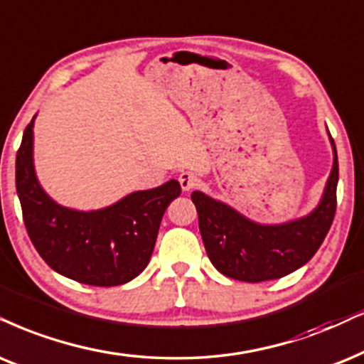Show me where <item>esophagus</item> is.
Instances as JSON below:
<instances>
[{
  "instance_id": "obj_1",
  "label": "esophagus",
  "mask_w": 364,
  "mask_h": 364,
  "mask_svg": "<svg viewBox=\"0 0 364 364\" xmlns=\"http://www.w3.org/2000/svg\"><path fill=\"white\" fill-rule=\"evenodd\" d=\"M198 183H200V179H198V176H196L195 173L183 171L181 174H179V185H181L183 191L193 190V188L198 186Z\"/></svg>"
}]
</instances>
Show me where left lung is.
<instances>
[{
	"label": "left lung",
	"mask_w": 364,
	"mask_h": 364,
	"mask_svg": "<svg viewBox=\"0 0 364 364\" xmlns=\"http://www.w3.org/2000/svg\"><path fill=\"white\" fill-rule=\"evenodd\" d=\"M329 139L334 154L333 169L319 205L302 218L262 225L205 193H191L206 254L218 272L242 282H264L294 272L314 257L336 213L339 168L331 134Z\"/></svg>",
	"instance_id": "obj_1"
}]
</instances>
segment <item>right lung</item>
Here are the masks:
<instances>
[{
    "label": "right lung",
    "mask_w": 364,
    "mask_h": 364,
    "mask_svg": "<svg viewBox=\"0 0 364 364\" xmlns=\"http://www.w3.org/2000/svg\"><path fill=\"white\" fill-rule=\"evenodd\" d=\"M33 122L16 153V193L31 243L55 272L80 284L112 287L137 277L149 264L164 211L181 186L176 179L134 191L94 211L65 208L36 178Z\"/></svg>",
    "instance_id": "obj_1"
}]
</instances>
